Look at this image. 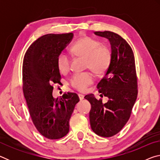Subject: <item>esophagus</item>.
<instances>
[{
  "label": "esophagus",
  "mask_w": 160,
  "mask_h": 160,
  "mask_svg": "<svg viewBox=\"0 0 160 160\" xmlns=\"http://www.w3.org/2000/svg\"><path fill=\"white\" fill-rule=\"evenodd\" d=\"M78 97H79V98H80V100H82L83 99H84V96L83 94H78Z\"/></svg>",
  "instance_id": "obj_1"
}]
</instances>
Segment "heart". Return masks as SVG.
I'll list each match as a JSON object with an SVG mask.
<instances>
[{"mask_svg": "<svg viewBox=\"0 0 160 160\" xmlns=\"http://www.w3.org/2000/svg\"><path fill=\"white\" fill-rule=\"evenodd\" d=\"M72 53L78 57H85V68L93 70L97 75L106 72L113 60V53L109 46L103 44L96 38L83 36L79 38L70 48ZM56 65L59 71L65 73L70 69V61L66 53L61 52L56 57ZM94 81L90 71L75 72L70 79V85L75 90L85 91Z\"/></svg>", "mask_w": 160, "mask_h": 160, "instance_id": "obj_1", "label": "heart"}]
</instances>
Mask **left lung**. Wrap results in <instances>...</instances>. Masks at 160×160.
Returning a JSON list of instances; mask_svg holds the SVG:
<instances>
[{
  "label": "left lung",
  "instance_id": "obj_1",
  "mask_svg": "<svg viewBox=\"0 0 160 160\" xmlns=\"http://www.w3.org/2000/svg\"><path fill=\"white\" fill-rule=\"evenodd\" d=\"M94 34L109 40L113 60L109 70L97 85L99 92L107 97V103L94 94L85 97L91 104L90 126L97 135L109 138L117 134L128 122L137 99L138 80L135 57L128 42L120 35L109 31Z\"/></svg>",
  "mask_w": 160,
  "mask_h": 160
}]
</instances>
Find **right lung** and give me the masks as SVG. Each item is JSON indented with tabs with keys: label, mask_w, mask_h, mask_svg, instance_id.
Instances as JSON below:
<instances>
[{
	"label": "right lung",
	"mask_w": 160,
	"mask_h": 160,
	"mask_svg": "<svg viewBox=\"0 0 160 160\" xmlns=\"http://www.w3.org/2000/svg\"><path fill=\"white\" fill-rule=\"evenodd\" d=\"M72 37V32L44 35L32 43L23 60L22 90L29 115L40 134L50 140L68 134L70 118L80 101L74 92L57 99L52 95L54 84H61L56 57Z\"/></svg>",
	"instance_id": "obj_1"
}]
</instances>
